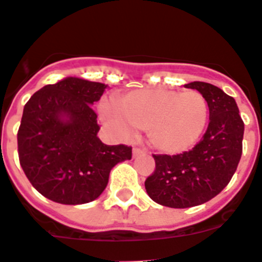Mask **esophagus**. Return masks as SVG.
Masks as SVG:
<instances>
[{"label": "esophagus", "instance_id": "obj_1", "mask_svg": "<svg viewBox=\"0 0 262 262\" xmlns=\"http://www.w3.org/2000/svg\"><path fill=\"white\" fill-rule=\"evenodd\" d=\"M146 151L142 148H139V147H134L133 149V156L134 158H138V156H142V155H146Z\"/></svg>", "mask_w": 262, "mask_h": 262}]
</instances>
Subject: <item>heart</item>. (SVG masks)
<instances>
[{"label": "heart", "instance_id": "b5f03b06", "mask_svg": "<svg viewBox=\"0 0 262 262\" xmlns=\"http://www.w3.org/2000/svg\"><path fill=\"white\" fill-rule=\"evenodd\" d=\"M102 116L120 136L128 138L134 128L143 129L159 152L175 155L199 140L207 124L208 103L193 90H135L118 98L115 107L104 103Z\"/></svg>", "mask_w": 262, "mask_h": 262}]
</instances>
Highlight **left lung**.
Here are the masks:
<instances>
[{
    "mask_svg": "<svg viewBox=\"0 0 262 262\" xmlns=\"http://www.w3.org/2000/svg\"><path fill=\"white\" fill-rule=\"evenodd\" d=\"M207 99L209 124L200 142L178 155H152L155 171L146 179V191L155 203L169 208L204 204L231 182L243 154L244 122L236 100L205 82H191Z\"/></svg>",
    "mask_w": 262,
    "mask_h": 262,
    "instance_id": "8db88e82",
    "label": "left lung"
}]
</instances>
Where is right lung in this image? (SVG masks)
<instances>
[{
	"mask_svg": "<svg viewBox=\"0 0 262 262\" xmlns=\"http://www.w3.org/2000/svg\"><path fill=\"white\" fill-rule=\"evenodd\" d=\"M106 84L67 77L33 94L17 134L19 164L41 195L59 204H86L99 198L110 171L129 160L133 148L107 146L97 136L91 108Z\"/></svg>",
	"mask_w": 262,
	"mask_h": 262,
	"instance_id": "obj_1",
	"label": "right lung"
}]
</instances>
